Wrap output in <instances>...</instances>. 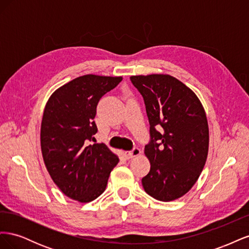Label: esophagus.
Instances as JSON below:
<instances>
[{"mask_svg": "<svg viewBox=\"0 0 249 249\" xmlns=\"http://www.w3.org/2000/svg\"><path fill=\"white\" fill-rule=\"evenodd\" d=\"M140 154H141V150L138 147H134L132 150H130V152H125L124 153V155H125V157L127 158V159H132V158L138 157Z\"/></svg>", "mask_w": 249, "mask_h": 249, "instance_id": "obj_1", "label": "esophagus"}]
</instances>
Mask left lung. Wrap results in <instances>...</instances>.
<instances>
[{"label":"left lung","mask_w":249,"mask_h":249,"mask_svg":"<svg viewBox=\"0 0 249 249\" xmlns=\"http://www.w3.org/2000/svg\"><path fill=\"white\" fill-rule=\"evenodd\" d=\"M144 100L150 141L144 154L150 170L142 186L150 196L171 201L196 183L209 152L205 109L192 90L169 74L132 76Z\"/></svg>","instance_id":"1"}]
</instances>
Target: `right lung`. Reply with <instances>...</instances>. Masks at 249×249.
<instances>
[{
  "instance_id": "1",
  "label": "right lung",
  "mask_w": 249,
  "mask_h": 249,
  "mask_svg": "<svg viewBox=\"0 0 249 249\" xmlns=\"http://www.w3.org/2000/svg\"><path fill=\"white\" fill-rule=\"evenodd\" d=\"M122 77L85 74L58 88L43 111L40 144L52 179L66 196L89 202L105 191L119 159L104 143H93L101 97Z\"/></svg>"
}]
</instances>
